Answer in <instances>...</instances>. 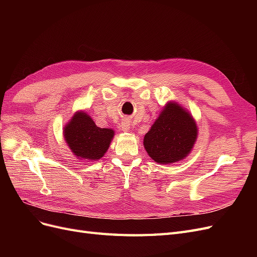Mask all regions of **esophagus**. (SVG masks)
I'll return each mask as SVG.
<instances>
[{
	"label": "esophagus",
	"instance_id": "1",
	"mask_svg": "<svg viewBox=\"0 0 257 257\" xmlns=\"http://www.w3.org/2000/svg\"><path fill=\"white\" fill-rule=\"evenodd\" d=\"M120 127H121V131H123V132L130 131V128H131L130 121L128 120H122V122L120 124Z\"/></svg>",
	"mask_w": 257,
	"mask_h": 257
}]
</instances>
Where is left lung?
<instances>
[{
  "mask_svg": "<svg viewBox=\"0 0 257 257\" xmlns=\"http://www.w3.org/2000/svg\"><path fill=\"white\" fill-rule=\"evenodd\" d=\"M198 127L192 113L177 102H167L144 137L148 155L159 164L184 160L193 150Z\"/></svg>",
  "mask_w": 257,
  "mask_h": 257,
  "instance_id": "left-lung-1",
  "label": "left lung"
}]
</instances>
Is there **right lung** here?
<instances>
[{"instance_id":"1","label":"right lung","mask_w":257,"mask_h":257,"mask_svg":"<svg viewBox=\"0 0 257 257\" xmlns=\"http://www.w3.org/2000/svg\"><path fill=\"white\" fill-rule=\"evenodd\" d=\"M63 135L76 158L92 162L102 159L109 149L114 131L98 127L87 112L79 110L66 123Z\"/></svg>"}]
</instances>
